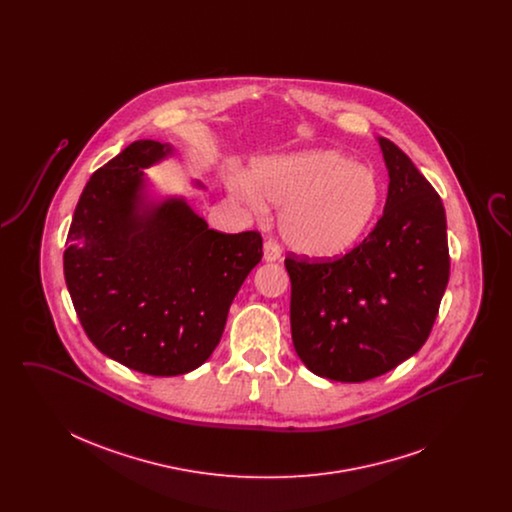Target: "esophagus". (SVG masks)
Masks as SVG:
<instances>
[{"label":"esophagus","mask_w":512,"mask_h":512,"mask_svg":"<svg viewBox=\"0 0 512 512\" xmlns=\"http://www.w3.org/2000/svg\"><path fill=\"white\" fill-rule=\"evenodd\" d=\"M263 253H265V261H268V263H272V261H280V257H282V249H280V245L276 244V242H272V240L265 242Z\"/></svg>","instance_id":"esophagus-1"}]
</instances>
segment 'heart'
<instances>
[{"label": "heart", "instance_id": "heart-1", "mask_svg": "<svg viewBox=\"0 0 512 512\" xmlns=\"http://www.w3.org/2000/svg\"><path fill=\"white\" fill-rule=\"evenodd\" d=\"M232 192L257 215L265 198L282 205L278 228L284 242L307 257H336L365 234L382 186L376 172L334 149H313L259 161L251 180L236 178Z\"/></svg>", "mask_w": 512, "mask_h": 512}]
</instances>
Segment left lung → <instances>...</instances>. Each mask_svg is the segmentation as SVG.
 Listing matches in <instances>:
<instances>
[{
    "instance_id": "1",
    "label": "left lung",
    "mask_w": 512,
    "mask_h": 512,
    "mask_svg": "<svg viewBox=\"0 0 512 512\" xmlns=\"http://www.w3.org/2000/svg\"><path fill=\"white\" fill-rule=\"evenodd\" d=\"M390 174L384 215L340 259L286 257L293 347L317 376L366 382L428 340L449 282L447 220L413 161L378 138Z\"/></svg>"
}]
</instances>
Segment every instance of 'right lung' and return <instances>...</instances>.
Returning <instances> with one entry per match:
<instances>
[{"label":"right lung","mask_w":512,"mask_h":512,"mask_svg":"<svg viewBox=\"0 0 512 512\" xmlns=\"http://www.w3.org/2000/svg\"><path fill=\"white\" fill-rule=\"evenodd\" d=\"M171 153L169 144L138 140L94 172L63 255L86 336L149 376L186 374L211 357L236 293L263 257L255 230H211L176 197L146 203L144 169Z\"/></svg>","instance_id":"1"}]
</instances>
